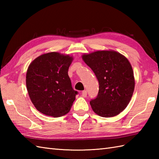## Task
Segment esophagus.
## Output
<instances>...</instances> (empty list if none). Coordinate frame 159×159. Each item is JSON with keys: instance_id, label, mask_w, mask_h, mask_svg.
I'll use <instances>...</instances> for the list:
<instances>
[{"instance_id": "obj_1", "label": "esophagus", "mask_w": 159, "mask_h": 159, "mask_svg": "<svg viewBox=\"0 0 159 159\" xmlns=\"http://www.w3.org/2000/svg\"><path fill=\"white\" fill-rule=\"evenodd\" d=\"M87 92L86 90L83 91V92H82V96H83V97L85 98V97L87 96Z\"/></svg>"}]
</instances>
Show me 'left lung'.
Here are the masks:
<instances>
[{
	"mask_svg": "<svg viewBox=\"0 0 159 159\" xmlns=\"http://www.w3.org/2000/svg\"><path fill=\"white\" fill-rule=\"evenodd\" d=\"M82 59L99 83L96 98L90 101L94 113L103 117L117 116L126 109L134 92L133 67L126 57L115 50H97Z\"/></svg>",
	"mask_w": 159,
	"mask_h": 159,
	"instance_id": "8db88e82",
	"label": "left lung"
}]
</instances>
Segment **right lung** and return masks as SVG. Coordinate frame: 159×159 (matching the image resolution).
I'll use <instances>...</instances> for the list:
<instances>
[{
  "mask_svg": "<svg viewBox=\"0 0 159 159\" xmlns=\"http://www.w3.org/2000/svg\"><path fill=\"white\" fill-rule=\"evenodd\" d=\"M73 57L57 52L43 54L30 63L26 85L32 103L48 116H63L70 111L78 93L72 87L68 69Z\"/></svg>",
  "mask_w": 159,
  "mask_h": 159,
  "instance_id": "1",
  "label": "right lung"
}]
</instances>
